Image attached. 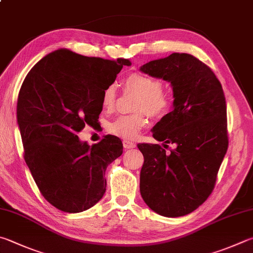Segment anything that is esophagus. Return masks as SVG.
I'll list each match as a JSON object with an SVG mask.
<instances>
[{
    "mask_svg": "<svg viewBox=\"0 0 253 253\" xmlns=\"http://www.w3.org/2000/svg\"><path fill=\"white\" fill-rule=\"evenodd\" d=\"M123 146H124V148H125V149H131V148H134L136 145L134 144V142H131L129 140H124Z\"/></svg>",
    "mask_w": 253,
    "mask_h": 253,
    "instance_id": "obj_1",
    "label": "esophagus"
}]
</instances>
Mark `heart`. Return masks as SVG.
<instances>
[{"instance_id":"heart-1","label":"heart","mask_w":253,"mask_h":253,"mask_svg":"<svg viewBox=\"0 0 253 253\" xmlns=\"http://www.w3.org/2000/svg\"><path fill=\"white\" fill-rule=\"evenodd\" d=\"M126 89L139 95L136 102V111H145L153 117H163L170 111L172 99L170 95L163 91V83L144 73H132L124 81ZM117 88L115 84L105 87L102 96L104 108L111 109L116 102ZM147 125L144 113L123 115L115 119L108 126L112 135L124 139H135L140 130Z\"/></svg>"}]
</instances>
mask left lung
<instances>
[{
	"label": "left lung",
	"instance_id": "obj_1",
	"mask_svg": "<svg viewBox=\"0 0 253 253\" xmlns=\"http://www.w3.org/2000/svg\"><path fill=\"white\" fill-rule=\"evenodd\" d=\"M139 70L170 83L172 111L151 131L164 146H177L166 154L157 144H138L144 155L140 195L156 213L181 217L203 205L212 192L227 153L223 89L213 72L190 54L172 53L144 64Z\"/></svg>",
	"mask_w": 253,
	"mask_h": 253
}]
</instances>
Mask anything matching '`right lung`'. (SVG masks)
I'll return each instance as SVG.
<instances>
[{"instance_id": "obj_1", "label": "right lung", "mask_w": 253, "mask_h": 253, "mask_svg": "<svg viewBox=\"0 0 253 253\" xmlns=\"http://www.w3.org/2000/svg\"><path fill=\"white\" fill-rule=\"evenodd\" d=\"M125 58L87 57L67 48L47 54L26 75L17 99V124L24 159L41 194L55 208L76 213L106 191L105 171L123 154L117 137L89 146L77 134L97 123L105 87Z\"/></svg>"}]
</instances>
